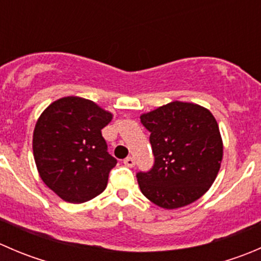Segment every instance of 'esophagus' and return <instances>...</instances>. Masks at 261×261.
Listing matches in <instances>:
<instances>
[{"mask_svg": "<svg viewBox=\"0 0 261 261\" xmlns=\"http://www.w3.org/2000/svg\"><path fill=\"white\" fill-rule=\"evenodd\" d=\"M123 164H125L126 167H130V168L135 167V159H134V158H131V156L126 158V159L123 160Z\"/></svg>", "mask_w": 261, "mask_h": 261, "instance_id": "obj_1", "label": "esophagus"}]
</instances>
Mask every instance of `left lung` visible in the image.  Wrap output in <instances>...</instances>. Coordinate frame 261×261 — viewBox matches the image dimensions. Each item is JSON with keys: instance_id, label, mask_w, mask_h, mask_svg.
Returning <instances> with one entry per match:
<instances>
[{"instance_id": "obj_1", "label": "left lung", "mask_w": 261, "mask_h": 261, "mask_svg": "<svg viewBox=\"0 0 261 261\" xmlns=\"http://www.w3.org/2000/svg\"><path fill=\"white\" fill-rule=\"evenodd\" d=\"M140 118L154 154L151 169L136 174L144 196L165 210L201 198L217 177L223 155L213 115L199 105L174 101Z\"/></svg>"}]
</instances>
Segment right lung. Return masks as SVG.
<instances>
[{"mask_svg":"<svg viewBox=\"0 0 261 261\" xmlns=\"http://www.w3.org/2000/svg\"><path fill=\"white\" fill-rule=\"evenodd\" d=\"M112 114L89 99L63 97L40 115L33 136L34 159L44 183L70 203L105 191L117 160L107 151L101 130Z\"/></svg>","mask_w":261,"mask_h":261,"instance_id":"add662e5","label":"right lung"}]
</instances>
